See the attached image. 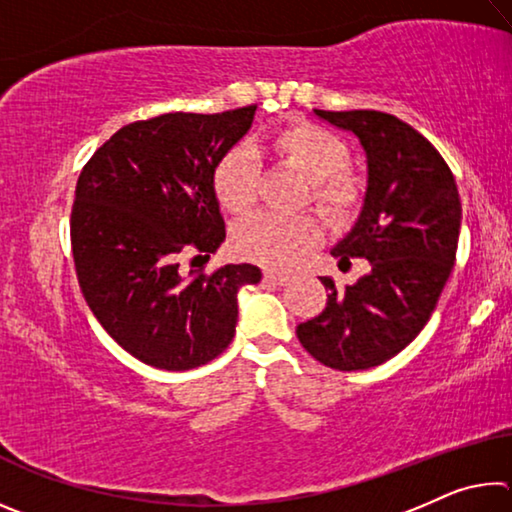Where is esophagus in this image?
<instances>
[{"label": "esophagus", "mask_w": 512, "mask_h": 512, "mask_svg": "<svg viewBox=\"0 0 512 512\" xmlns=\"http://www.w3.org/2000/svg\"><path fill=\"white\" fill-rule=\"evenodd\" d=\"M264 280H266L268 284H277V287H282V284L289 282V275L275 273V271H266V273H264Z\"/></svg>", "instance_id": "obj_1"}]
</instances>
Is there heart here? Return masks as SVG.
Returning <instances> with one entry per match:
<instances>
[{"instance_id": "b5f03b06", "label": "heart", "mask_w": 512, "mask_h": 512, "mask_svg": "<svg viewBox=\"0 0 512 512\" xmlns=\"http://www.w3.org/2000/svg\"><path fill=\"white\" fill-rule=\"evenodd\" d=\"M264 146L277 160L296 169L309 183V203L329 223H343L359 201L357 178L345 167L348 149L334 133L309 121H291L266 137ZM214 196L230 214H246L257 201V164L244 149L225 153L212 171ZM318 223L311 216L255 214L237 225L235 253L268 268H287L316 244Z\"/></svg>"}]
</instances>
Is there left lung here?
Here are the masks:
<instances>
[{"label": "left lung", "instance_id": "1", "mask_svg": "<svg viewBox=\"0 0 512 512\" xmlns=\"http://www.w3.org/2000/svg\"><path fill=\"white\" fill-rule=\"evenodd\" d=\"M314 112L352 133L366 153L361 214L332 255L339 268L350 257L368 259L370 273L343 291L320 277L327 307L296 334L323 366L368 370L402 352L436 309L456 262L461 198L443 155L402 119L377 110Z\"/></svg>", "mask_w": 512, "mask_h": 512}]
</instances>
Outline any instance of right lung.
Segmentation results:
<instances>
[{"label": "right lung", "instance_id": "add662e5", "mask_svg": "<svg viewBox=\"0 0 512 512\" xmlns=\"http://www.w3.org/2000/svg\"><path fill=\"white\" fill-rule=\"evenodd\" d=\"M257 106L169 112L128 124L85 164L72 207V255L101 327L146 366L192 370L228 348L253 264L194 268L225 241L212 171L248 133ZM194 254L193 271L179 259Z\"/></svg>", "mask_w": 512, "mask_h": 512}]
</instances>
